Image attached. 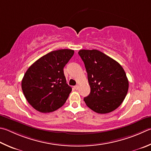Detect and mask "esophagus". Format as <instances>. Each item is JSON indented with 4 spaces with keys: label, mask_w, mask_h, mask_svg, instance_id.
Masks as SVG:
<instances>
[{
    "label": "esophagus",
    "mask_w": 151,
    "mask_h": 151,
    "mask_svg": "<svg viewBox=\"0 0 151 151\" xmlns=\"http://www.w3.org/2000/svg\"><path fill=\"white\" fill-rule=\"evenodd\" d=\"M74 88L75 90H78V85H76V86H74Z\"/></svg>",
    "instance_id": "esophagus-1"
}]
</instances>
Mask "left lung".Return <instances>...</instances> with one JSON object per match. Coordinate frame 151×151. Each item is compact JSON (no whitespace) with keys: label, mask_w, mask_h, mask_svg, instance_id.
<instances>
[{"label":"left lung","mask_w":151,"mask_h":151,"mask_svg":"<svg viewBox=\"0 0 151 151\" xmlns=\"http://www.w3.org/2000/svg\"><path fill=\"white\" fill-rule=\"evenodd\" d=\"M78 55L86 68L90 93L86 106L98 114H108L121 105L127 94L129 81L116 61L96 49H82Z\"/></svg>","instance_id":"1"}]
</instances>
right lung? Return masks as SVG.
Masks as SVG:
<instances>
[{"label": "right lung", "instance_id": "obj_1", "mask_svg": "<svg viewBox=\"0 0 151 151\" xmlns=\"http://www.w3.org/2000/svg\"><path fill=\"white\" fill-rule=\"evenodd\" d=\"M72 49L53 51L34 63L22 81L27 101L42 113L52 112L63 105L72 91L67 83L63 68L73 57Z\"/></svg>", "mask_w": 151, "mask_h": 151}]
</instances>
